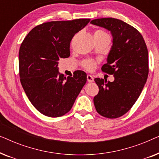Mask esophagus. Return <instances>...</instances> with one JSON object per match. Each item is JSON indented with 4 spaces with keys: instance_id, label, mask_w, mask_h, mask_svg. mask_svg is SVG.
Returning a JSON list of instances; mask_svg holds the SVG:
<instances>
[{
    "instance_id": "34e87169",
    "label": "esophagus",
    "mask_w": 159,
    "mask_h": 159,
    "mask_svg": "<svg viewBox=\"0 0 159 159\" xmlns=\"http://www.w3.org/2000/svg\"><path fill=\"white\" fill-rule=\"evenodd\" d=\"M87 80L89 82H92L94 81V78H93V76H91L90 75H87Z\"/></svg>"
}]
</instances>
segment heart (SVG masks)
<instances>
[{"label":"heart","instance_id":"1","mask_svg":"<svg viewBox=\"0 0 159 159\" xmlns=\"http://www.w3.org/2000/svg\"><path fill=\"white\" fill-rule=\"evenodd\" d=\"M108 34L107 33H106L105 32H103V30H96L94 31V35H96V34ZM82 66H83L84 69H87V70L90 71V70H93V69L95 68V61L92 59H86L82 61Z\"/></svg>","mask_w":159,"mask_h":159}]
</instances>
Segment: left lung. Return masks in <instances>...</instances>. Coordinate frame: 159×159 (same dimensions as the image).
I'll use <instances>...</instances> for the list:
<instances>
[{
	"label": "left lung",
	"instance_id": "left-lung-1",
	"mask_svg": "<svg viewBox=\"0 0 159 159\" xmlns=\"http://www.w3.org/2000/svg\"><path fill=\"white\" fill-rule=\"evenodd\" d=\"M90 23L109 30L113 37L107 63L101 70L114 75V81L95 78L99 88L93 98L95 109L106 118H118L132 107L147 81L149 68L146 44L138 30L119 19L101 18Z\"/></svg>",
	"mask_w": 159,
	"mask_h": 159
}]
</instances>
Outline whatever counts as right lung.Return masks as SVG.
Returning <instances> with one entry per match:
<instances>
[{
  "instance_id": "right-lung-1",
  "label": "right lung",
  "mask_w": 159,
  "mask_h": 159,
  "mask_svg": "<svg viewBox=\"0 0 159 159\" xmlns=\"http://www.w3.org/2000/svg\"><path fill=\"white\" fill-rule=\"evenodd\" d=\"M90 19L53 21L34 27L19 52L20 82L30 101L41 114L59 117L71 110L87 81L77 70L73 77L58 72V61L70 56V43Z\"/></svg>"
}]
</instances>
